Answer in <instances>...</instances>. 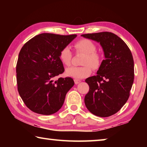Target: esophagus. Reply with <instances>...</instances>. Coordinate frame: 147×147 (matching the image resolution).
<instances>
[{
    "instance_id": "1",
    "label": "esophagus",
    "mask_w": 147,
    "mask_h": 147,
    "mask_svg": "<svg viewBox=\"0 0 147 147\" xmlns=\"http://www.w3.org/2000/svg\"><path fill=\"white\" fill-rule=\"evenodd\" d=\"M74 83H75V84H78L81 82L80 80H77V79H74Z\"/></svg>"
}]
</instances>
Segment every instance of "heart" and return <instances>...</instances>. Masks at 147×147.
<instances>
[{
	"mask_svg": "<svg viewBox=\"0 0 147 147\" xmlns=\"http://www.w3.org/2000/svg\"><path fill=\"white\" fill-rule=\"evenodd\" d=\"M77 53L85 54L82 67L72 66L66 69L67 76L75 79H82L88 76L91 73V68L97 69L100 65L101 59L99 54L96 53V47L93 41L89 39H81L74 44ZM59 58L61 62L65 65H69L71 63L73 54L69 47H64L59 52Z\"/></svg>",
	"mask_w": 147,
	"mask_h": 147,
	"instance_id": "b5f03b06",
	"label": "heart"
}]
</instances>
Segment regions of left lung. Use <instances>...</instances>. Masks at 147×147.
I'll return each instance as SVG.
<instances>
[{"mask_svg":"<svg viewBox=\"0 0 147 147\" xmlns=\"http://www.w3.org/2000/svg\"><path fill=\"white\" fill-rule=\"evenodd\" d=\"M81 36L100 43L105 58L96 75L86 80L89 90L84 102L93 115L109 117L120 110L130 96L134 79L132 55L123 39L111 32L87 34Z\"/></svg>","mask_w":147,"mask_h":147,"instance_id":"obj_1","label":"left lung"}]
</instances>
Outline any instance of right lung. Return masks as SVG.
I'll list each match as a JSON object with an SVG mask.
<instances>
[{
  "label": "right lung",
  "mask_w": 147,
  "mask_h": 147,
  "mask_svg": "<svg viewBox=\"0 0 147 147\" xmlns=\"http://www.w3.org/2000/svg\"><path fill=\"white\" fill-rule=\"evenodd\" d=\"M76 36L41 34L30 39L20 51L16 66L17 89L24 103L34 112L51 115L63 106L74 82L69 77L56 81L54 78L65 71L59 52Z\"/></svg>",
  "instance_id": "add662e5"
}]
</instances>
